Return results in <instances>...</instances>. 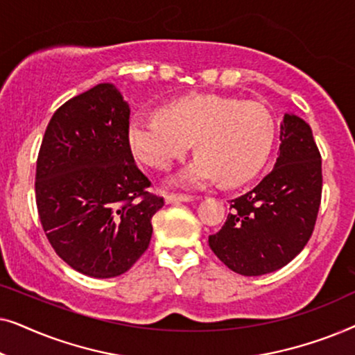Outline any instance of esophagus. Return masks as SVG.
I'll list each match as a JSON object with an SVG mask.
<instances>
[{
  "label": "esophagus",
  "mask_w": 355,
  "mask_h": 355,
  "mask_svg": "<svg viewBox=\"0 0 355 355\" xmlns=\"http://www.w3.org/2000/svg\"><path fill=\"white\" fill-rule=\"evenodd\" d=\"M191 196H174V193H169V196L164 197V202L166 203H181V202H191Z\"/></svg>",
  "instance_id": "34e87169"
}]
</instances>
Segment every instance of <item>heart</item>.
Wrapping results in <instances>:
<instances>
[{
    "label": "heart",
    "instance_id": "obj_1",
    "mask_svg": "<svg viewBox=\"0 0 355 355\" xmlns=\"http://www.w3.org/2000/svg\"><path fill=\"white\" fill-rule=\"evenodd\" d=\"M129 148L140 163L168 169L196 142L198 153L171 179L173 186L197 189L221 179L227 186L249 181L270 157L275 121L254 101L220 95H189L139 116L128 129Z\"/></svg>",
    "mask_w": 355,
    "mask_h": 355
}]
</instances>
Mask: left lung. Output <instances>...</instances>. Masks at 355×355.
Returning <instances> with one entry per match:
<instances>
[{
  "instance_id": "1",
  "label": "left lung",
  "mask_w": 355,
  "mask_h": 355,
  "mask_svg": "<svg viewBox=\"0 0 355 355\" xmlns=\"http://www.w3.org/2000/svg\"><path fill=\"white\" fill-rule=\"evenodd\" d=\"M279 157L259 186L231 200L232 211L208 244L227 268L260 276L283 268L312 236L322 200V157L312 129L286 113Z\"/></svg>"
}]
</instances>
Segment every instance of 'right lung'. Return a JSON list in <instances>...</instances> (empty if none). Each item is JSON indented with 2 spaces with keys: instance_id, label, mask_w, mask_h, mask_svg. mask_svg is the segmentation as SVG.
Returning <instances> with one entry per match:
<instances>
[{
  "instance_id": "add662e5",
  "label": "right lung",
  "mask_w": 355,
  "mask_h": 355,
  "mask_svg": "<svg viewBox=\"0 0 355 355\" xmlns=\"http://www.w3.org/2000/svg\"><path fill=\"white\" fill-rule=\"evenodd\" d=\"M129 103L98 84L56 110L37 159L43 231L71 268L114 278L148 249L152 218L164 205L147 192L128 142Z\"/></svg>"
}]
</instances>
